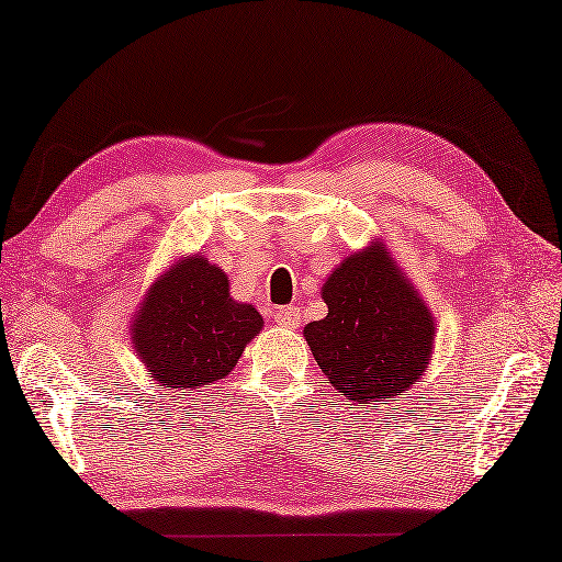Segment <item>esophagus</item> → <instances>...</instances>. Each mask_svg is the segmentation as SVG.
I'll return each instance as SVG.
<instances>
[{"label":"esophagus","mask_w":562,"mask_h":562,"mask_svg":"<svg viewBox=\"0 0 562 562\" xmlns=\"http://www.w3.org/2000/svg\"><path fill=\"white\" fill-rule=\"evenodd\" d=\"M274 321H278V326H282V328H296V324H300V308L278 306L274 308Z\"/></svg>","instance_id":"34e87169"}]
</instances>
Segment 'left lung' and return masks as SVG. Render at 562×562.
I'll return each mask as SVG.
<instances>
[{
  "label": "left lung",
  "mask_w": 562,
  "mask_h": 562,
  "mask_svg": "<svg viewBox=\"0 0 562 562\" xmlns=\"http://www.w3.org/2000/svg\"><path fill=\"white\" fill-rule=\"evenodd\" d=\"M324 302L328 316L306 324L304 338L340 396L393 398L423 376L435 321L384 246L345 260L324 284Z\"/></svg>",
  "instance_id": "obj_1"
}]
</instances>
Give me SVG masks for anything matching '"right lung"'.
Here are the masks:
<instances>
[{
	"instance_id": "1",
	"label": "right lung",
	"mask_w": 562,
	"mask_h": 562,
	"mask_svg": "<svg viewBox=\"0 0 562 562\" xmlns=\"http://www.w3.org/2000/svg\"><path fill=\"white\" fill-rule=\"evenodd\" d=\"M260 328L256 308L229 296L226 274L195 256L151 284L133 336L151 379L190 393L229 374Z\"/></svg>"
}]
</instances>
